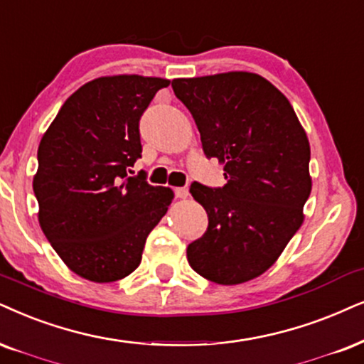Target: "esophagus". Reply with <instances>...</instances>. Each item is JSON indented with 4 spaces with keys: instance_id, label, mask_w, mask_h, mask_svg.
<instances>
[{
    "instance_id": "obj_1",
    "label": "esophagus",
    "mask_w": 364,
    "mask_h": 364,
    "mask_svg": "<svg viewBox=\"0 0 364 364\" xmlns=\"http://www.w3.org/2000/svg\"><path fill=\"white\" fill-rule=\"evenodd\" d=\"M188 195H190L188 188H176V190H174V196L179 198V200H185V198H188Z\"/></svg>"
}]
</instances>
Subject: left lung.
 Listing matches in <instances>:
<instances>
[{
  "instance_id": "obj_1",
  "label": "left lung",
  "mask_w": 364,
  "mask_h": 364,
  "mask_svg": "<svg viewBox=\"0 0 364 364\" xmlns=\"http://www.w3.org/2000/svg\"><path fill=\"white\" fill-rule=\"evenodd\" d=\"M201 136L206 158L225 163L227 185L193 183L208 213L205 235L188 245L193 270L222 285L259 277L302 223L311 195V148L291 102L257 73L173 80Z\"/></svg>"
}]
</instances>
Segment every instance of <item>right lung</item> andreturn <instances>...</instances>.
Here are the masks:
<instances>
[{
    "mask_svg": "<svg viewBox=\"0 0 364 364\" xmlns=\"http://www.w3.org/2000/svg\"><path fill=\"white\" fill-rule=\"evenodd\" d=\"M169 80L100 77L65 100L38 146L33 191L40 225L80 277L114 282L141 264L146 238L173 201L169 188L132 173L139 121Z\"/></svg>",
    "mask_w": 364,
    "mask_h": 364,
    "instance_id": "right-lung-1",
    "label": "right lung"
}]
</instances>
